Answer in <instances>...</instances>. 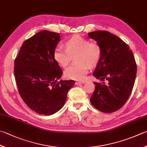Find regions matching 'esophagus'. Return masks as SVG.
<instances>
[{
	"label": "esophagus",
	"mask_w": 147,
	"mask_h": 147,
	"mask_svg": "<svg viewBox=\"0 0 147 147\" xmlns=\"http://www.w3.org/2000/svg\"><path fill=\"white\" fill-rule=\"evenodd\" d=\"M86 81H77L76 82V85H79V84H84Z\"/></svg>",
	"instance_id": "esophagus-1"
}]
</instances>
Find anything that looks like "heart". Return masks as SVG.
<instances>
[{"mask_svg": "<svg viewBox=\"0 0 147 147\" xmlns=\"http://www.w3.org/2000/svg\"><path fill=\"white\" fill-rule=\"evenodd\" d=\"M65 51L57 47L54 49L53 57L59 66L66 68L72 57L77 55L76 61L79 65L71 66L65 71L67 79L82 81L89 71L90 67H95L98 64L102 57V49L99 44L91 42L86 38L75 35L64 43Z\"/></svg>", "mask_w": 147, "mask_h": 147, "instance_id": "heart-1", "label": "heart"}]
</instances>
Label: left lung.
Returning a JSON list of instances; mask_svg holds the SVG:
<instances>
[{"label":"left lung","mask_w":147,"mask_h":147,"mask_svg":"<svg viewBox=\"0 0 147 147\" xmlns=\"http://www.w3.org/2000/svg\"><path fill=\"white\" fill-rule=\"evenodd\" d=\"M102 49V57L93 74L105 84L94 82L91 104L102 112L117 111L131 95L137 72L133 53L120 38L106 30L88 33Z\"/></svg>","instance_id":"left-lung-1"}]
</instances>
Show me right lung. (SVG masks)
I'll return each instance as SVG.
<instances>
[{
  "mask_svg": "<svg viewBox=\"0 0 147 147\" xmlns=\"http://www.w3.org/2000/svg\"><path fill=\"white\" fill-rule=\"evenodd\" d=\"M60 34L41 30L24 41L15 60L18 92L30 109L40 115L54 114L65 105L73 80L59 81L63 71L53 57Z\"/></svg>",
  "mask_w": 147,
  "mask_h": 147,
  "instance_id": "right-lung-1",
  "label": "right lung"
}]
</instances>
